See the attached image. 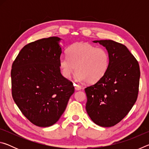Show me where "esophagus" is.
<instances>
[{
    "label": "esophagus",
    "instance_id": "esophagus-1",
    "mask_svg": "<svg viewBox=\"0 0 149 149\" xmlns=\"http://www.w3.org/2000/svg\"><path fill=\"white\" fill-rule=\"evenodd\" d=\"M74 86H75V90L79 91V90H80L81 89V87L79 86V85H77L76 84H74Z\"/></svg>",
    "mask_w": 149,
    "mask_h": 149
}]
</instances>
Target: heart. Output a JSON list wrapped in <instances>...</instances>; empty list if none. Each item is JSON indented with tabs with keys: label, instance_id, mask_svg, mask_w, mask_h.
<instances>
[{
	"label": "heart",
	"instance_id": "1",
	"mask_svg": "<svg viewBox=\"0 0 149 149\" xmlns=\"http://www.w3.org/2000/svg\"><path fill=\"white\" fill-rule=\"evenodd\" d=\"M67 56L59 61L63 76L70 77L75 70L77 79L87 84L99 81L109 66L110 56L107 50L88 42L73 44L68 50Z\"/></svg>",
	"mask_w": 149,
	"mask_h": 149
}]
</instances>
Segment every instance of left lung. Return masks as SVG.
<instances>
[{
    "instance_id": "left-lung-1",
    "label": "left lung",
    "mask_w": 149,
    "mask_h": 149,
    "mask_svg": "<svg viewBox=\"0 0 149 149\" xmlns=\"http://www.w3.org/2000/svg\"><path fill=\"white\" fill-rule=\"evenodd\" d=\"M93 42L107 49L110 63L104 76L85 89L87 98L85 108L96 124L112 127L125 117L137 100L139 65L125 45L112 40Z\"/></svg>"
}]
</instances>
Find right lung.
Returning <instances> with one entry per match:
<instances>
[{
	"label": "right lung",
	"instance_id": "obj_1",
	"mask_svg": "<svg viewBox=\"0 0 149 149\" xmlns=\"http://www.w3.org/2000/svg\"><path fill=\"white\" fill-rule=\"evenodd\" d=\"M59 37H50L23 47L12 65V95L17 107L34 125L58 122L74 93L72 81L60 73Z\"/></svg>",
	"mask_w": 149,
	"mask_h": 149
}]
</instances>
